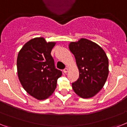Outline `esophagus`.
I'll use <instances>...</instances> for the list:
<instances>
[{
  "label": "esophagus",
  "instance_id": "1",
  "mask_svg": "<svg viewBox=\"0 0 127 127\" xmlns=\"http://www.w3.org/2000/svg\"><path fill=\"white\" fill-rule=\"evenodd\" d=\"M68 69L67 68H64L63 70V72L64 73H67V72H68Z\"/></svg>",
  "mask_w": 127,
  "mask_h": 127
}]
</instances>
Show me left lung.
I'll return each instance as SVG.
<instances>
[{"label": "left lung", "mask_w": 127, "mask_h": 127, "mask_svg": "<svg viewBox=\"0 0 127 127\" xmlns=\"http://www.w3.org/2000/svg\"><path fill=\"white\" fill-rule=\"evenodd\" d=\"M74 55L79 76L72 88L82 98H90L101 90L108 75V59L101 46L87 39L69 44Z\"/></svg>", "instance_id": "1"}]
</instances>
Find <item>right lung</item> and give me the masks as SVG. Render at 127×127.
<instances>
[{"label":"right lung","mask_w":127,"mask_h":127,"mask_svg":"<svg viewBox=\"0 0 127 127\" xmlns=\"http://www.w3.org/2000/svg\"><path fill=\"white\" fill-rule=\"evenodd\" d=\"M55 42H47L43 37L31 39L19 52L17 73L22 87L37 99H47L54 93L62 75L55 68L51 55Z\"/></svg>","instance_id":"add662e5"}]
</instances>
